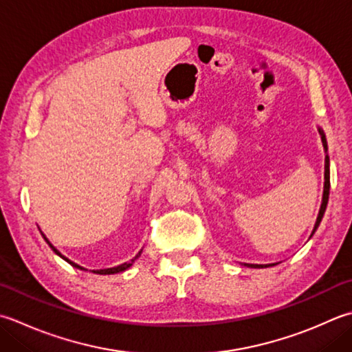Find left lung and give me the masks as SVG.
Segmentation results:
<instances>
[{"mask_svg":"<svg viewBox=\"0 0 352 352\" xmlns=\"http://www.w3.org/2000/svg\"><path fill=\"white\" fill-rule=\"evenodd\" d=\"M319 133L322 135V143H323V148H325V153L328 151V146H327V139H325V134H323V131L319 129ZM328 197H329V157L328 154L325 155V186H323V198H322V206H320V210H319V217L318 219H316V224H314V230L313 233L316 232V229H318L322 218H323V213H325V209H327V204H328ZM247 267H252V268H265L267 265H263V264H245ZM270 265V264H268Z\"/></svg>","mask_w":352,"mask_h":352,"instance_id":"left-lung-1","label":"left lung"}]
</instances>
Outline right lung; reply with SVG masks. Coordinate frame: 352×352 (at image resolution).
<instances>
[{"label":"right lung","instance_id":"1","mask_svg":"<svg viewBox=\"0 0 352 352\" xmlns=\"http://www.w3.org/2000/svg\"><path fill=\"white\" fill-rule=\"evenodd\" d=\"M43 236H44V239L47 241V244L52 247V250H53L54 253H56V254H59V256H60L62 259H65L68 264H72V265H73V267H76V268H80V270H85V268H84V267H80V265H78V264H74V263H73V261H70V259H68V258H65V256H64V254H60V252H59V250H56V247H54V245H52V243H50V241H48V239L45 238V235H44V233H43ZM139 256H140V252H139V254H137V256H134L133 259H131V261H129V263H125V264H122V265H117V267H113V268H103V270H93V273H96V274H114V273H120V272H123V270H126V268H128V267H131V265H133V263H134V261H135L137 258H139Z\"/></svg>","mask_w":352,"mask_h":352}]
</instances>
